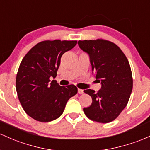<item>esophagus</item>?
<instances>
[{
    "mask_svg": "<svg viewBox=\"0 0 150 150\" xmlns=\"http://www.w3.org/2000/svg\"><path fill=\"white\" fill-rule=\"evenodd\" d=\"M78 93L79 94H83V89L78 88Z\"/></svg>",
    "mask_w": 150,
    "mask_h": 150,
    "instance_id": "esophagus-1",
    "label": "esophagus"
}]
</instances>
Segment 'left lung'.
<instances>
[{
	"label": "left lung",
	"mask_w": 150,
	"mask_h": 150,
	"mask_svg": "<svg viewBox=\"0 0 150 150\" xmlns=\"http://www.w3.org/2000/svg\"><path fill=\"white\" fill-rule=\"evenodd\" d=\"M78 45L88 54L92 71L101 83L97 93L91 89L84 93L92 98V103L84 108L90 120L101 123L114 120L127 105L132 90V76L125 54L117 45L108 40H79Z\"/></svg>",
	"instance_id": "left-lung-1"
}]
</instances>
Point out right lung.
<instances>
[{"mask_svg":"<svg viewBox=\"0 0 150 150\" xmlns=\"http://www.w3.org/2000/svg\"><path fill=\"white\" fill-rule=\"evenodd\" d=\"M76 40H45L35 45L22 60L16 76V91L22 107L40 122H50L62 115L67 101L77 93L73 84L61 86L57 76L63 54Z\"/></svg>","mask_w":150,"mask_h":150,"instance_id":"1","label":"right lung"}]
</instances>
